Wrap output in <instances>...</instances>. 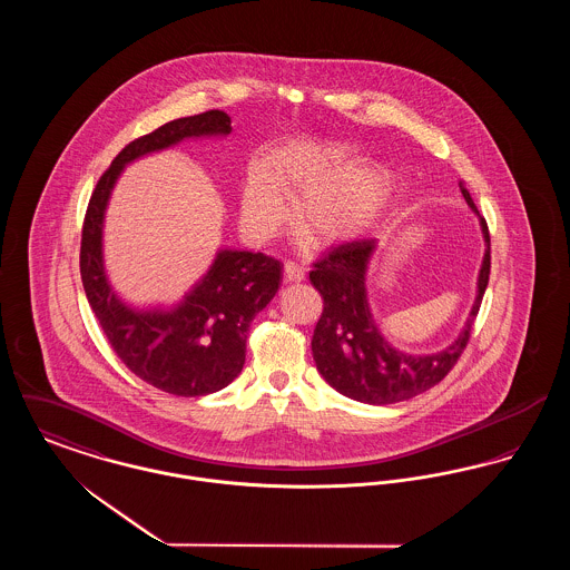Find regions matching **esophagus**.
<instances>
[{"label":"esophagus","instance_id":"esophagus-1","mask_svg":"<svg viewBox=\"0 0 570 570\" xmlns=\"http://www.w3.org/2000/svg\"><path fill=\"white\" fill-rule=\"evenodd\" d=\"M284 275H286V282H303L305 279V269L297 265V263H293V261H286L284 263Z\"/></svg>","mask_w":570,"mask_h":570}]
</instances>
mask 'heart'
Returning <instances> with one entry per match:
<instances>
[{"mask_svg":"<svg viewBox=\"0 0 570 570\" xmlns=\"http://www.w3.org/2000/svg\"><path fill=\"white\" fill-rule=\"evenodd\" d=\"M389 179L374 168L346 170L340 149L297 140L273 149L265 166H252L242 190L245 228L269 237L288 217L286 196L297 203V226L318 244L363 235L389 198Z\"/></svg>","mask_w":570,"mask_h":570,"instance_id":"1","label":"heart"}]
</instances>
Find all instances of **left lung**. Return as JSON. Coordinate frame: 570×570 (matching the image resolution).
I'll use <instances>...</instances> for the list:
<instances>
[{"mask_svg": "<svg viewBox=\"0 0 570 570\" xmlns=\"http://www.w3.org/2000/svg\"><path fill=\"white\" fill-rule=\"evenodd\" d=\"M470 209L479 216L485 237V256L476 282V298L455 342L434 354L397 351L374 323L365 273L376 252V239H356L333 247L309 272L312 286L323 297V314L314 328L312 354L321 376L342 395L363 404H395L435 386L458 363L468 346L474 318L485 295L491 247L485 217L479 214L470 191L460 184Z\"/></svg>", "mask_w": 570, "mask_h": 570, "instance_id": "obj_1", "label": "left lung"}]
</instances>
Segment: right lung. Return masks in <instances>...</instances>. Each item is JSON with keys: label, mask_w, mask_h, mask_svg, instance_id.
Here are the masks:
<instances>
[{"label": "right lung", "mask_w": 570, "mask_h": 570, "mask_svg": "<svg viewBox=\"0 0 570 570\" xmlns=\"http://www.w3.org/2000/svg\"><path fill=\"white\" fill-rule=\"evenodd\" d=\"M230 130L224 110H207L136 138L100 177L82 222V288L112 351L138 379L179 397L216 393L242 374L249 323L275 297L282 265L263 252L219 249L209 272L179 305L136 309L115 295L105 272V212L126 164L184 138L226 136Z\"/></svg>", "instance_id": "1"}]
</instances>
